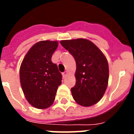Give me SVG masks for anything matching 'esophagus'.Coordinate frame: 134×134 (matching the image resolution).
<instances>
[{
  "label": "esophagus",
  "mask_w": 134,
  "mask_h": 134,
  "mask_svg": "<svg viewBox=\"0 0 134 134\" xmlns=\"http://www.w3.org/2000/svg\"><path fill=\"white\" fill-rule=\"evenodd\" d=\"M68 75V72L67 71H65L64 72L62 73V76H63V77L65 78L66 76Z\"/></svg>",
  "instance_id": "1"
}]
</instances>
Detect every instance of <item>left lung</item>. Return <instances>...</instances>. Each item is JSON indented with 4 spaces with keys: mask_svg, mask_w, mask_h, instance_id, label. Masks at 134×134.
<instances>
[{
    "mask_svg": "<svg viewBox=\"0 0 134 134\" xmlns=\"http://www.w3.org/2000/svg\"><path fill=\"white\" fill-rule=\"evenodd\" d=\"M60 43L75 59L76 85L71 88L79 105L90 107L97 103L108 85L109 65L103 53L86 39L62 40Z\"/></svg>",
    "mask_w": 134,
    "mask_h": 134,
    "instance_id": "left-lung-1",
    "label": "left lung"
}]
</instances>
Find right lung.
<instances>
[{
	"instance_id": "right-lung-1",
	"label": "right lung",
	"mask_w": 134,
	"mask_h": 134,
	"mask_svg": "<svg viewBox=\"0 0 134 134\" xmlns=\"http://www.w3.org/2000/svg\"><path fill=\"white\" fill-rule=\"evenodd\" d=\"M57 41H39L30 48L20 67V82L29 103L37 109L50 107L62 84L61 73L52 62Z\"/></svg>"
}]
</instances>
